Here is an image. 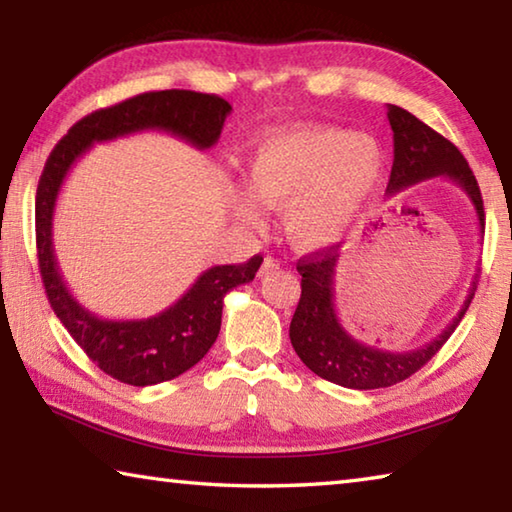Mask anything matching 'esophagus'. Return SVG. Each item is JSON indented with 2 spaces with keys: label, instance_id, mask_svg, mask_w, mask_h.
<instances>
[{
  "label": "esophagus",
  "instance_id": "esophagus-1",
  "mask_svg": "<svg viewBox=\"0 0 512 512\" xmlns=\"http://www.w3.org/2000/svg\"><path fill=\"white\" fill-rule=\"evenodd\" d=\"M277 266H280V264H277V259H271V257H266L264 259V264H262V271H259V273H262V275H266V273H271V271H275V268Z\"/></svg>",
  "mask_w": 512,
  "mask_h": 512
}]
</instances>
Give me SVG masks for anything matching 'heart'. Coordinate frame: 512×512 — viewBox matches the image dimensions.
Instances as JSON below:
<instances>
[{
    "mask_svg": "<svg viewBox=\"0 0 512 512\" xmlns=\"http://www.w3.org/2000/svg\"><path fill=\"white\" fill-rule=\"evenodd\" d=\"M384 151L375 137L329 126H298L266 135L248 158V187L230 185L241 219H262V200L287 210V230L302 248L339 241L379 185Z\"/></svg>",
    "mask_w": 512,
    "mask_h": 512,
    "instance_id": "heart-1",
    "label": "heart"
}]
</instances>
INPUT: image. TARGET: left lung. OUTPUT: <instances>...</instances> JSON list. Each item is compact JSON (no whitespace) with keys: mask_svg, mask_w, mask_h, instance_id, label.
Returning <instances> with one entry per match:
<instances>
[{"mask_svg":"<svg viewBox=\"0 0 512 512\" xmlns=\"http://www.w3.org/2000/svg\"><path fill=\"white\" fill-rule=\"evenodd\" d=\"M388 121L393 128V169L386 187L388 196L400 194L404 189L422 183V180L443 176L461 187L465 196L470 198L483 232V198L463 153L400 106H388ZM339 262L341 255L336 250H323V253L300 259L298 273L302 275V293L296 314L291 318L289 336L293 350L311 372L332 381V384L354 388V391L393 386L418 372L452 336L476 291L474 277L463 307L452 323L420 348L409 352L372 348V345L361 343L348 334V329L341 325L339 314H336L334 280Z\"/></svg>","mask_w":512,"mask_h":512,"instance_id":"left-lung-1","label":"left lung"}]
</instances>
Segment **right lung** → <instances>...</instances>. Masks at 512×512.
Wrapping results in <instances>:
<instances>
[{"label":"right lung","instance_id":"right-lung-1","mask_svg":"<svg viewBox=\"0 0 512 512\" xmlns=\"http://www.w3.org/2000/svg\"><path fill=\"white\" fill-rule=\"evenodd\" d=\"M232 106L216 94L162 90L137 94L112 108L83 117L56 144L40 176L36 196V244L42 284L51 309L83 352L124 384L153 386L183 375L212 348L221 329L223 298L239 284L253 282L264 259L212 266L171 307L149 318L110 320L92 314L72 296L60 275L54 250V210L69 169L97 142L160 131L176 135L198 151L219 142Z\"/></svg>","mask_w":512,"mask_h":512}]
</instances>
